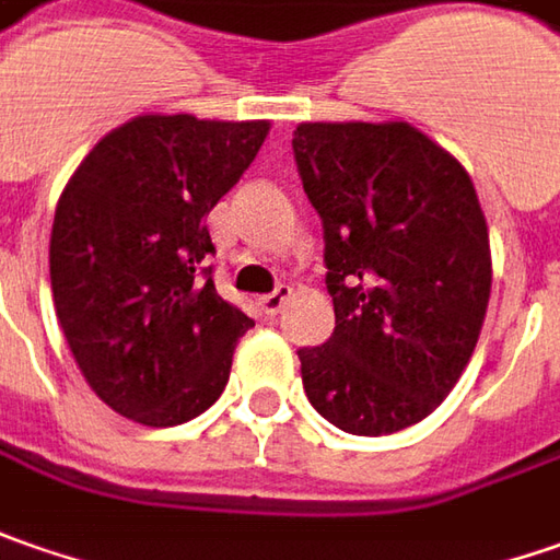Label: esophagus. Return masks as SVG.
I'll return each mask as SVG.
<instances>
[{
  "label": "esophagus",
  "mask_w": 560,
  "mask_h": 560,
  "mask_svg": "<svg viewBox=\"0 0 560 560\" xmlns=\"http://www.w3.org/2000/svg\"><path fill=\"white\" fill-rule=\"evenodd\" d=\"M288 298H291V288H288V284H279L272 294H266V298L260 300L262 313H266V316H276V313H281V306H284V300Z\"/></svg>",
  "instance_id": "34e87169"
}]
</instances>
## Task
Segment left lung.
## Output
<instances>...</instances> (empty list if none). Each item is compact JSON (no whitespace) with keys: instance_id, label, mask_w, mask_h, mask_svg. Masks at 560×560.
Listing matches in <instances>:
<instances>
[{"instance_id":"1","label":"left lung","mask_w":560,"mask_h":560,"mask_svg":"<svg viewBox=\"0 0 560 560\" xmlns=\"http://www.w3.org/2000/svg\"><path fill=\"white\" fill-rule=\"evenodd\" d=\"M294 161L325 229L335 331L298 350L313 409L347 434L434 412L471 359L492 288L471 176L402 120L300 124Z\"/></svg>"}]
</instances>
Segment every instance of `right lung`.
I'll return each mask as SVG.
<instances>
[{"mask_svg": "<svg viewBox=\"0 0 560 560\" xmlns=\"http://www.w3.org/2000/svg\"><path fill=\"white\" fill-rule=\"evenodd\" d=\"M266 136L269 120L142 114L65 185L49 244L55 313L89 387L124 418L173 428L225 390L254 322L217 294L203 220Z\"/></svg>", "mask_w": 560, "mask_h": 560, "instance_id": "obj_1", "label": "right lung"}]
</instances>
